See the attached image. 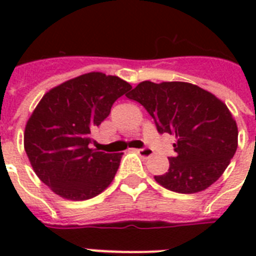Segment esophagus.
<instances>
[{"mask_svg":"<svg viewBox=\"0 0 256 256\" xmlns=\"http://www.w3.org/2000/svg\"><path fill=\"white\" fill-rule=\"evenodd\" d=\"M136 152V154H140L142 158H150V156H152V152L150 148H138Z\"/></svg>","mask_w":256,"mask_h":256,"instance_id":"34e87169","label":"esophagus"}]
</instances>
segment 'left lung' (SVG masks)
Instances as JSON below:
<instances>
[{"label": "left lung", "instance_id": "left-lung-1", "mask_svg": "<svg viewBox=\"0 0 256 256\" xmlns=\"http://www.w3.org/2000/svg\"><path fill=\"white\" fill-rule=\"evenodd\" d=\"M126 96L148 110L160 134L175 136L176 156L166 174L154 176L160 186L194 194L220 178L238 148V126L222 100L179 81H144Z\"/></svg>", "mask_w": 256, "mask_h": 256}]
</instances>
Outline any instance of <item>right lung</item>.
I'll list each match as a JSON object with an SVG mask.
<instances>
[{"label":"right lung","mask_w":256,"mask_h":256,"mask_svg":"<svg viewBox=\"0 0 256 256\" xmlns=\"http://www.w3.org/2000/svg\"><path fill=\"white\" fill-rule=\"evenodd\" d=\"M132 85L100 72L50 88L26 122L24 148L37 176L64 199L86 200L106 190L124 152L90 148L92 130Z\"/></svg>","instance_id":"add662e5"}]
</instances>
